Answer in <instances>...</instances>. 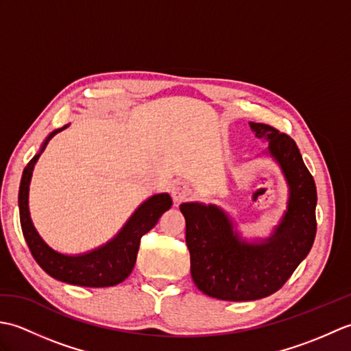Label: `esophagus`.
<instances>
[{"instance_id":"esophagus-1","label":"esophagus","mask_w":351,"mask_h":351,"mask_svg":"<svg viewBox=\"0 0 351 351\" xmlns=\"http://www.w3.org/2000/svg\"><path fill=\"white\" fill-rule=\"evenodd\" d=\"M191 196V189L189 187V184L185 182H176L171 187V197L176 204H182L185 200H189Z\"/></svg>"}]
</instances>
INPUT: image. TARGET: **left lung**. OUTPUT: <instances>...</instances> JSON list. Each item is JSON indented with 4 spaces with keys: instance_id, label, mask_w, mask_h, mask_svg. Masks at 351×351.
<instances>
[{
    "instance_id": "8db88e82",
    "label": "left lung",
    "mask_w": 351,
    "mask_h": 351,
    "mask_svg": "<svg viewBox=\"0 0 351 351\" xmlns=\"http://www.w3.org/2000/svg\"><path fill=\"white\" fill-rule=\"evenodd\" d=\"M258 138L268 140V154L279 162L289 187L287 211L263 243H247L234 232L229 215L215 205L189 202L185 217L191 278L206 295L228 302L258 300L276 293L314 244L317 187L295 141L265 123L250 122Z\"/></svg>"
}]
</instances>
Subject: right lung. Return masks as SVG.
Instances as JSON below:
<instances>
[{"mask_svg":"<svg viewBox=\"0 0 351 351\" xmlns=\"http://www.w3.org/2000/svg\"><path fill=\"white\" fill-rule=\"evenodd\" d=\"M64 128H68V125L49 134L47 140L43 141L39 154H36L29 160L24 169V173H22L18 196L22 234H24L28 249L32 252L36 263L51 278L78 287H113L123 282L131 274L134 265H136L141 237L149 232L156 225V221L160 220L162 213H166L171 206V197L167 193H161V195H154L145 200L134 211L130 220L125 223L121 232L113 240H110L107 244L92 252L69 256L52 250L33 226L28 211V190L34 164L45 151L48 141Z\"/></svg>","mask_w":351,"mask_h":351,"instance_id":"add662e5","label":"right lung"}]
</instances>
